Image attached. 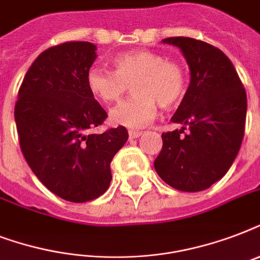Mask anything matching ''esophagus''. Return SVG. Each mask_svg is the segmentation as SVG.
Listing matches in <instances>:
<instances>
[{
  "instance_id": "obj_1",
  "label": "esophagus",
  "mask_w": 260,
  "mask_h": 260,
  "mask_svg": "<svg viewBox=\"0 0 260 260\" xmlns=\"http://www.w3.org/2000/svg\"><path fill=\"white\" fill-rule=\"evenodd\" d=\"M129 139L131 140H132V139H138V138H140V136H142V132H140V131H129Z\"/></svg>"
}]
</instances>
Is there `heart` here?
<instances>
[{"label": "heart", "instance_id": "1", "mask_svg": "<svg viewBox=\"0 0 260 260\" xmlns=\"http://www.w3.org/2000/svg\"><path fill=\"white\" fill-rule=\"evenodd\" d=\"M114 71L94 67L87 74V86L104 104L118 101L132 86L135 95L110 110L114 125L138 129L156 116L158 104L165 109L178 105L187 87L185 67L154 51L138 50L117 55Z\"/></svg>", "mask_w": 260, "mask_h": 260}]
</instances>
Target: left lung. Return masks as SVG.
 I'll use <instances>...</instances> for the list:
<instances>
[{
    "mask_svg": "<svg viewBox=\"0 0 260 260\" xmlns=\"http://www.w3.org/2000/svg\"><path fill=\"white\" fill-rule=\"evenodd\" d=\"M162 42L182 51L190 69V85L171 117L183 126L162 134L163 147L154 167L174 189L201 191L225 175L240 150L246 90L232 62L217 47L182 36Z\"/></svg>",
    "mask_w": 260,
    "mask_h": 260,
    "instance_id": "1",
    "label": "left lung"
}]
</instances>
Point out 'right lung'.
<instances>
[{
    "label": "right lung",
    "instance_id": "obj_1",
    "mask_svg": "<svg viewBox=\"0 0 260 260\" xmlns=\"http://www.w3.org/2000/svg\"><path fill=\"white\" fill-rule=\"evenodd\" d=\"M97 47L67 42L39 55L26 71L14 106L21 152L47 189L70 202L105 193L110 162L128 140L124 126L87 134L108 114L87 86Z\"/></svg>",
    "mask_w": 260,
    "mask_h": 260
}]
</instances>
